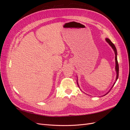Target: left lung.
Returning a JSON list of instances; mask_svg holds the SVG:
<instances>
[{
  "label": "left lung",
  "instance_id": "obj_1",
  "mask_svg": "<svg viewBox=\"0 0 130 130\" xmlns=\"http://www.w3.org/2000/svg\"><path fill=\"white\" fill-rule=\"evenodd\" d=\"M105 40H106V42H107L108 43V44L110 45V46L112 47V49L114 50V52H115V60H116V68L115 69H116V73H117V76H116V81H115V83H114L113 85L112 86V87L111 88H112L114 86V85H115V84H116V81H117V80L118 79V76H119V65H118V60H117V49L116 48L115 44H113V43L111 41V40H110L109 38H106ZM77 85H78V87H79V86H78V84L77 83ZM111 89H110V90H111ZM108 93H107V94H108ZM106 94L105 95H106V94ZM105 95H104V96Z\"/></svg>",
  "mask_w": 130,
  "mask_h": 130
}]
</instances>
